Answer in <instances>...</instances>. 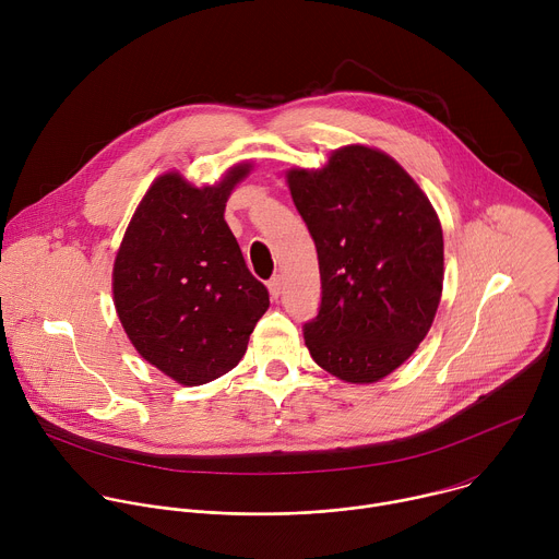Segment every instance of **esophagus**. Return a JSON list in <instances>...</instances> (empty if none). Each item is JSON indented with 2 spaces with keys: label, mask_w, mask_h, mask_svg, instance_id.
<instances>
[{
  "label": "esophagus",
  "mask_w": 559,
  "mask_h": 559,
  "mask_svg": "<svg viewBox=\"0 0 559 559\" xmlns=\"http://www.w3.org/2000/svg\"><path fill=\"white\" fill-rule=\"evenodd\" d=\"M267 289H270L272 298H278L281 292H283V281H281V276H272L270 283H267Z\"/></svg>",
  "instance_id": "34e87169"
}]
</instances>
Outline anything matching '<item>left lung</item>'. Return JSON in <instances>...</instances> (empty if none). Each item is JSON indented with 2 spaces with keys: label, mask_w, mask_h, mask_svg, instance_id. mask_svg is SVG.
<instances>
[{
  "label": "left lung",
  "mask_w": 559,
  "mask_h": 559,
  "mask_svg": "<svg viewBox=\"0 0 559 559\" xmlns=\"http://www.w3.org/2000/svg\"><path fill=\"white\" fill-rule=\"evenodd\" d=\"M318 252L321 307L305 345L325 371L376 382L427 336L442 296L444 241L433 205L393 158L345 145L323 170L287 173Z\"/></svg>",
  "instance_id": "1"
}]
</instances>
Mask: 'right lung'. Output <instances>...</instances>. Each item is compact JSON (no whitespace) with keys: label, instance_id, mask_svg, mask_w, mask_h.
<instances>
[{"label":"right lung","instance_id":"add662e5","mask_svg":"<svg viewBox=\"0 0 559 559\" xmlns=\"http://www.w3.org/2000/svg\"><path fill=\"white\" fill-rule=\"evenodd\" d=\"M250 164L216 186L179 173L158 177L141 199L112 270L119 321L134 349L181 384H205L238 365L270 307L223 212Z\"/></svg>","mask_w":559,"mask_h":559}]
</instances>
